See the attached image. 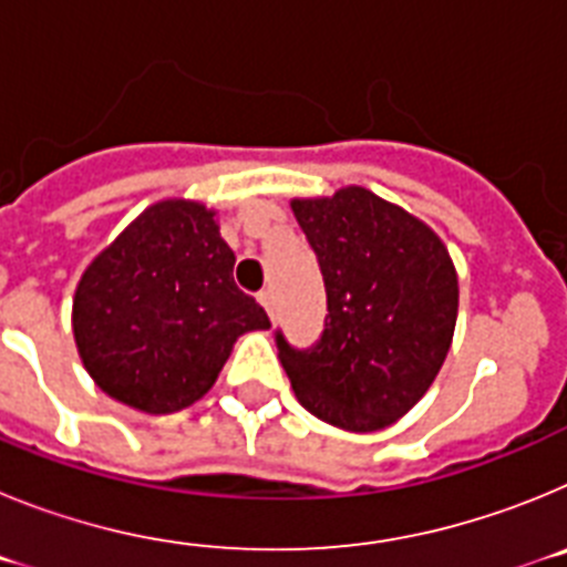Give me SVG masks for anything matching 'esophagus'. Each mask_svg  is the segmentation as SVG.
<instances>
[{
	"label": "esophagus",
	"instance_id": "esophagus-1",
	"mask_svg": "<svg viewBox=\"0 0 567 567\" xmlns=\"http://www.w3.org/2000/svg\"><path fill=\"white\" fill-rule=\"evenodd\" d=\"M258 300H260V307H264L269 312V318H272V315H275V295H272V289H260Z\"/></svg>",
	"mask_w": 567,
	"mask_h": 567
}]
</instances>
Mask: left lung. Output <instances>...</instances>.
Segmentation results:
<instances>
[{
  "label": "left lung",
  "mask_w": 567,
  "mask_h": 567,
  "mask_svg": "<svg viewBox=\"0 0 567 567\" xmlns=\"http://www.w3.org/2000/svg\"><path fill=\"white\" fill-rule=\"evenodd\" d=\"M327 289L323 332L298 349L275 332L280 363L315 417L378 432L437 378L454 323L457 272L432 229L363 187L292 202Z\"/></svg>",
  "instance_id": "obj_1"
}]
</instances>
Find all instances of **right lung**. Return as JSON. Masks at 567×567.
<instances>
[{"label": "right lung", "instance_id": "obj_1", "mask_svg": "<svg viewBox=\"0 0 567 567\" xmlns=\"http://www.w3.org/2000/svg\"><path fill=\"white\" fill-rule=\"evenodd\" d=\"M233 267L202 204L162 202L138 215L90 264L73 300L79 354L99 389L150 414L204 398L235 338L269 329Z\"/></svg>", "mask_w": 567, "mask_h": 567}]
</instances>
